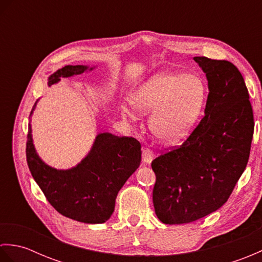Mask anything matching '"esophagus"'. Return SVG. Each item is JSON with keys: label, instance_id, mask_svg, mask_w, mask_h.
<instances>
[{"label": "esophagus", "instance_id": "34e87169", "mask_svg": "<svg viewBox=\"0 0 262 262\" xmlns=\"http://www.w3.org/2000/svg\"><path fill=\"white\" fill-rule=\"evenodd\" d=\"M142 157H143V162L144 163H145V164H151V162H152L153 159H154V154H153V152L149 148H144Z\"/></svg>", "mask_w": 262, "mask_h": 262}]
</instances>
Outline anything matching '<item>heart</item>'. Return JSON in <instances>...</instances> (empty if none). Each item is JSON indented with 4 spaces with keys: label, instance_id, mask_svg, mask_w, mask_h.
Masks as SVG:
<instances>
[{
    "label": "heart",
    "instance_id": "b5f03b06",
    "mask_svg": "<svg viewBox=\"0 0 262 262\" xmlns=\"http://www.w3.org/2000/svg\"><path fill=\"white\" fill-rule=\"evenodd\" d=\"M207 101V86L196 73H160L137 89L132 104L141 115L152 114L149 128L153 135L165 143L185 138L196 125ZM128 119L136 116L130 109L121 108Z\"/></svg>",
    "mask_w": 262,
    "mask_h": 262
}]
</instances>
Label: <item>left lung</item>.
<instances>
[{
    "mask_svg": "<svg viewBox=\"0 0 262 262\" xmlns=\"http://www.w3.org/2000/svg\"><path fill=\"white\" fill-rule=\"evenodd\" d=\"M208 81L205 116L180 147L152 161L155 214L185 224L223 206L248 164L253 111L243 76L229 60L193 57Z\"/></svg>",
    "mask_w": 262,
    "mask_h": 262,
    "instance_id": "obj_1",
    "label": "left lung"
}]
</instances>
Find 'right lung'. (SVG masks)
Masks as SVG:
<instances>
[{
	"mask_svg": "<svg viewBox=\"0 0 262 262\" xmlns=\"http://www.w3.org/2000/svg\"><path fill=\"white\" fill-rule=\"evenodd\" d=\"M93 69L86 65H66L48 77V86L59 82L60 77L79 75ZM31 132L29 124L26 148L28 166L53 207L63 216L82 223L107 222L115 210L117 194L141 164L140 142L133 137L100 133L79 164L59 170L39 158Z\"/></svg>",
	"mask_w": 262,
	"mask_h": 262,
	"instance_id": "right-lung-1",
	"label": "right lung"
}]
</instances>
